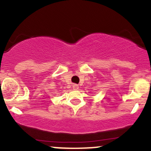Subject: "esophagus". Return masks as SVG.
<instances>
[{
    "label": "esophagus",
    "mask_w": 151,
    "mask_h": 151,
    "mask_svg": "<svg viewBox=\"0 0 151 151\" xmlns=\"http://www.w3.org/2000/svg\"><path fill=\"white\" fill-rule=\"evenodd\" d=\"M72 87L74 90H77V89H78V86L77 84H73V85L72 86Z\"/></svg>",
    "instance_id": "34e87169"
}]
</instances>
